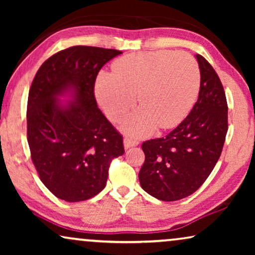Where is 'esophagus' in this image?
Instances as JSON below:
<instances>
[{
    "instance_id": "34e87169",
    "label": "esophagus",
    "mask_w": 255,
    "mask_h": 255,
    "mask_svg": "<svg viewBox=\"0 0 255 255\" xmlns=\"http://www.w3.org/2000/svg\"><path fill=\"white\" fill-rule=\"evenodd\" d=\"M123 144H124V148L128 149L130 147H133V146H137L139 142L137 140H133V139L128 138V137H125L123 140Z\"/></svg>"
}]
</instances>
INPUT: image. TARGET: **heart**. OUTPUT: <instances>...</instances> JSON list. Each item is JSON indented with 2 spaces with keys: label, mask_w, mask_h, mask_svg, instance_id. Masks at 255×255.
Here are the masks:
<instances>
[{
  "label": "heart",
  "mask_w": 255,
  "mask_h": 255,
  "mask_svg": "<svg viewBox=\"0 0 255 255\" xmlns=\"http://www.w3.org/2000/svg\"><path fill=\"white\" fill-rule=\"evenodd\" d=\"M200 68L184 52L154 51L125 55L113 65V74L101 73L95 83L96 99L107 116L117 121L135 103L141 109L121 123V130L145 137L155 130L176 127L196 102Z\"/></svg>",
  "instance_id": "b5f03b06"
}]
</instances>
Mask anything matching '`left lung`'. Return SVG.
I'll use <instances>...</instances> for the list:
<instances>
[{
    "mask_svg": "<svg viewBox=\"0 0 255 255\" xmlns=\"http://www.w3.org/2000/svg\"><path fill=\"white\" fill-rule=\"evenodd\" d=\"M197 102L179 127L163 138L142 142V189L160 201H179L195 193L221 156L228 132V103L221 80L200 54Z\"/></svg>",
    "mask_w": 255,
    "mask_h": 255,
    "instance_id": "left-lung-1",
    "label": "left lung"
}]
</instances>
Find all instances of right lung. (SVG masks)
<instances>
[{"instance_id": "add662e5", "label": "right lung", "mask_w": 255, "mask_h": 255, "mask_svg": "<svg viewBox=\"0 0 255 255\" xmlns=\"http://www.w3.org/2000/svg\"><path fill=\"white\" fill-rule=\"evenodd\" d=\"M121 51L73 46L48 58L27 99V142L41 182L66 202L89 200L107 184L111 160L124 154L123 137L94 95L100 69ZM66 98V100H61Z\"/></svg>"}]
</instances>
